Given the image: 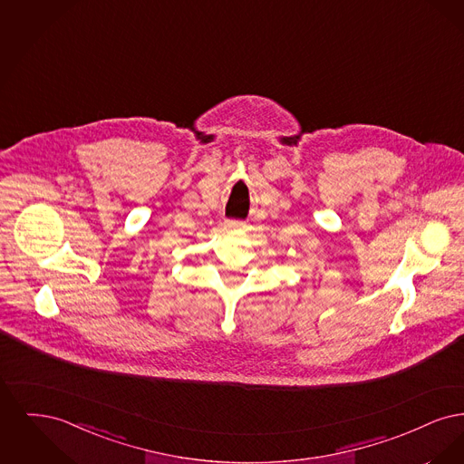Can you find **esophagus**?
Returning a JSON list of instances; mask_svg holds the SVG:
<instances>
[{"label":"esophagus","mask_w":464,"mask_h":464,"mask_svg":"<svg viewBox=\"0 0 464 464\" xmlns=\"http://www.w3.org/2000/svg\"><path fill=\"white\" fill-rule=\"evenodd\" d=\"M242 226L243 224L240 221H227V227H231V229H238Z\"/></svg>","instance_id":"34e87169"}]
</instances>
